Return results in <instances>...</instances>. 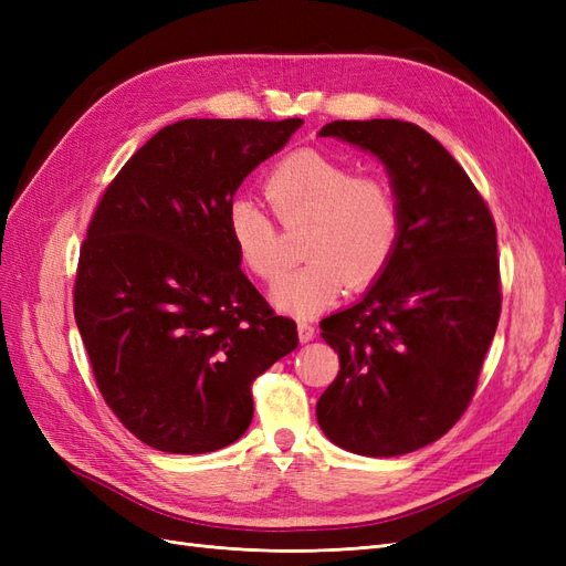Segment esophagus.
I'll return each instance as SVG.
<instances>
[{
    "label": "esophagus",
    "instance_id": "esophagus-1",
    "mask_svg": "<svg viewBox=\"0 0 566 566\" xmlns=\"http://www.w3.org/2000/svg\"><path fill=\"white\" fill-rule=\"evenodd\" d=\"M297 335H300V342H310V339L316 337V328H314L312 323L300 321V323H297Z\"/></svg>",
    "mask_w": 566,
    "mask_h": 566
}]
</instances>
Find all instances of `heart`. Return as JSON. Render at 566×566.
Instances as JSON below:
<instances>
[{
  "label": "heart",
  "mask_w": 566,
  "mask_h": 566,
  "mask_svg": "<svg viewBox=\"0 0 566 566\" xmlns=\"http://www.w3.org/2000/svg\"><path fill=\"white\" fill-rule=\"evenodd\" d=\"M264 196L281 224L306 221L302 266L273 285L281 312L306 318L331 306L345 285L364 290L389 266L401 238V205L394 186L375 175H356L349 160L318 148L285 156L264 181ZM227 231L241 264L260 281L285 266L281 233L260 205L235 198Z\"/></svg>",
  "instance_id": "b5f03b06"
}]
</instances>
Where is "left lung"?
Instances as JSON below:
<instances>
[{
  "instance_id": "8db88e82",
  "label": "left lung",
  "mask_w": 566,
  "mask_h": 566,
  "mask_svg": "<svg viewBox=\"0 0 566 566\" xmlns=\"http://www.w3.org/2000/svg\"><path fill=\"white\" fill-rule=\"evenodd\" d=\"M378 156L401 205V238L364 300L321 321L339 373L316 418L339 449L391 458L447 434L465 413L501 318L495 224L451 153L401 119H335Z\"/></svg>"
}]
</instances>
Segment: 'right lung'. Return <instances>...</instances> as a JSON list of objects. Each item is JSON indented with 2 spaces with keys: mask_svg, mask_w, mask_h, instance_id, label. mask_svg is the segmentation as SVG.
Instances as JSON below:
<instances>
[{
  "mask_svg": "<svg viewBox=\"0 0 566 566\" xmlns=\"http://www.w3.org/2000/svg\"><path fill=\"white\" fill-rule=\"evenodd\" d=\"M302 127L179 119L119 169L92 214L73 287L94 380L127 430L165 453L224 449L252 422V382L297 347L241 271L238 186Z\"/></svg>",
  "mask_w": 566,
  "mask_h": 566,
  "instance_id": "add662e5",
  "label": "right lung"
}]
</instances>
